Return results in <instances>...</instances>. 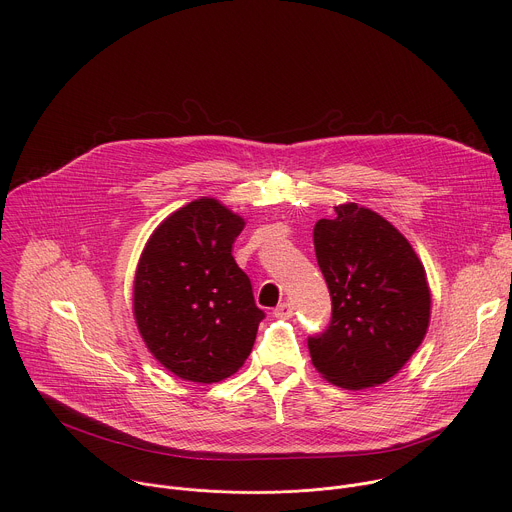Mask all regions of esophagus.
<instances>
[{
  "label": "esophagus",
  "mask_w": 512,
  "mask_h": 512,
  "mask_svg": "<svg viewBox=\"0 0 512 512\" xmlns=\"http://www.w3.org/2000/svg\"><path fill=\"white\" fill-rule=\"evenodd\" d=\"M273 314H275V318H281V320H287V318H291L294 316V304H289V302H283V304H279L275 310H273Z\"/></svg>",
  "instance_id": "1"
}]
</instances>
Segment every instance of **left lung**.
Masks as SVG:
<instances>
[{
  "mask_svg": "<svg viewBox=\"0 0 512 512\" xmlns=\"http://www.w3.org/2000/svg\"><path fill=\"white\" fill-rule=\"evenodd\" d=\"M314 249L332 316L308 338L314 367L344 389L377 387L401 371L429 326L425 269L409 241L385 218L358 204L320 218Z\"/></svg>",
  "mask_w": 512,
  "mask_h": 512,
  "instance_id": "8db88e82",
  "label": "left lung"
}]
</instances>
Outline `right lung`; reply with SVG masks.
<instances>
[{
    "label": "right lung",
    "instance_id": "obj_1",
    "mask_svg": "<svg viewBox=\"0 0 512 512\" xmlns=\"http://www.w3.org/2000/svg\"><path fill=\"white\" fill-rule=\"evenodd\" d=\"M245 221L214 198L170 214L145 245L133 314L150 352L176 377L218 383L251 354L259 322L247 273L233 257Z\"/></svg>",
    "mask_w": 512,
    "mask_h": 512
}]
</instances>
